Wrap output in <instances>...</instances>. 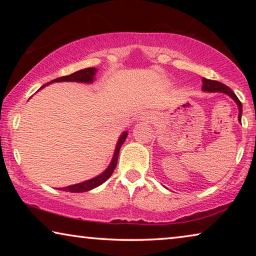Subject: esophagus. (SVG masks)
<instances>
[{
    "label": "esophagus",
    "mask_w": 256,
    "mask_h": 256,
    "mask_svg": "<svg viewBox=\"0 0 256 256\" xmlns=\"http://www.w3.org/2000/svg\"><path fill=\"white\" fill-rule=\"evenodd\" d=\"M152 115L150 114H143V116H142V120H152Z\"/></svg>",
    "instance_id": "1"
}]
</instances>
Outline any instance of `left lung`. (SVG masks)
<instances>
[{
	"label": "left lung",
	"mask_w": 256,
	"mask_h": 256,
	"mask_svg": "<svg viewBox=\"0 0 256 256\" xmlns=\"http://www.w3.org/2000/svg\"><path fill=\"white\" fill-rule=\"evenodd\" d=\"M202 90L205 92H222L226 93L227 96H230L232 99L236 101L238 107H239V121L241 122V114H242V104L240 102V100L238 99V96L234 94L232 90L228 86L224 85V84L216 82V80H210L206 78H202Z\"/></svg>",
	"instance_id": "obj_1"
}]
</instances>
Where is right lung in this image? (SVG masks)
Masks as SVG:
<instances>
[{
  "mask_svg": "<svg viewBox=\"0 0 256 256\" xmlns=\"http://www.w3.org/2000/svg\"><path fill=\"white\" fill-rule=\"evenodd\" d=\"M96 68H87L80 70V71H76L74 73H72V74L60 76V78H57V79L52 80V82H48V84L57 82H92L93 79H94V76H96ZM48 84H45V85H43V86L40 87V88H43L44 86L48 85ZM127 135L128 134L126 132L121 135V138H120V140H118V144H116V149H115L113 160H112L110 166L107 168L104 172L101 174L100 176L93 178V180H87V182H82V183H80V184L71 185V186H66V188H59V190L68 191V192H86V191L92 190V188L99 186V185L104 183V182H106L108 178L110 177V174H113V171L115 170V166H116V164H118V152H120V148H121V146L124 144V142L126 138H127Z\"/></svg>",
  "mask_w": 256,
  "mask_h": 256,
  "instance_id": "right-lung-1",
  "label": "right lung"
}]
</instances>
